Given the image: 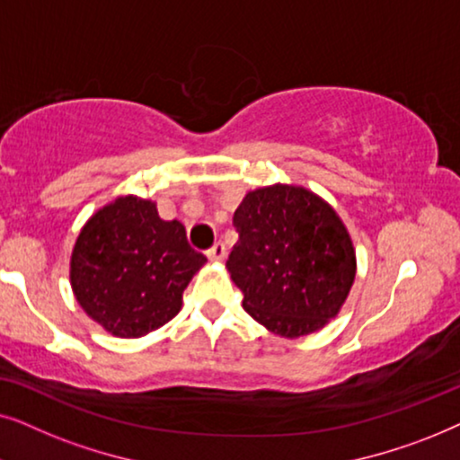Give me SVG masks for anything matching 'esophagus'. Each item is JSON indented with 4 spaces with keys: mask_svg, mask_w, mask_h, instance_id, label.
I'll return each instance as SVG.
<instances>
[{
    "mask_svg": "<svg viewBox=\"0 0 460 460\" xmlns=\"http://www.w3.org/2000/svg\"><path fill=\"white\" fill-rule=\"evenodd\" d=\"M209 260L211 261H224L226 260V247H224V243H216L213 244V247L209 249Z\"/></svg>",
    "mask_w": 460,
    "mask_h": 460,
    "instance_id": "1",
    "label": "esophagus"
}]
</instances>
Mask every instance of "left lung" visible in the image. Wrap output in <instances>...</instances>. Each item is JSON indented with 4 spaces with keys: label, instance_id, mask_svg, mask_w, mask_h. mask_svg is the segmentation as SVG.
Segmentation results:
<instances>
[{
    "label": "left lung",
    "instance_id": "8db88e82",
    "mask_svg": "<svg viewBox=\"0 0 460 460\" xmlns=\"http://www.w3.org/2000/svg\"><path fill=\"white\" fill-rule=\"evenodd\" d=\"M226 268L251 318L297 339L337 316L354 285L356 251L324 199L291 184L257 188L238 205Z\"/></svg>",
    "mask_w": 460,
    "mask_h": 460
}]
</instances>
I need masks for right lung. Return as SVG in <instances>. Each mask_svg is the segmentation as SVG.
<instances>
[{"label":"right lung","instance_id":"obj_1","mask_svg":"<svg viewBox=\"0 0 460 460\" xmlns=\"http://www.w3.org/2000/svg\"><path fill=\"white\" fill-rule=\"evenodd\" d=\"M205 261L178 219L165 222L153 200L128 194L81 228L71 287L93 323L115 337L136 339L181 310V293Z\"/></svg>","mask_w":460,"mask_h":460}]
</instances>
